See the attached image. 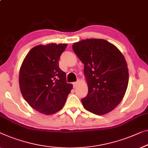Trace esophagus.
<instances>
[{"label": "esophagus", "instance_id": "1", "mask_svg": "<svg viewBox=\"0 0 148 148\" xmlns=\"http://www.w3.org/2000/svg\"><path fill=\"white\" fill-rule=\"evenodd\" d=\"M80 82H81V81L79 80V79H78V80L76 82L73 83V87H77V86H78V85L79 84V83H80Z\"/></svg>", "mask_w": 148, "mask_h": 148}]
</instances>
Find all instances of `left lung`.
Returning a JSON list of instances; mask_svg holds the SVG:
<instances>
[{"label":"left lung","mask_w":148,"mask_h":148,"mask_svg":"<svg viewBox=\"0 0 148 148\" xmlns=\"http://www.w3.org/2000/svg\"><path fill=\"white\" fill-rule=\"evenodd\" d=\"M72 47L84 64L88 93L81 99L83 107L96 115L110 112L121 101L127 88L125 57L114 45L100 38L81 40Z\"/></svg>","instance_id":"left-lung-1"}]
</instances>
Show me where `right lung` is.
Returning <instances> with one entry per match:
<instances>
[{
    "mask_svg": "<svg viewBox=\"0 0 148 148\" xmlns=\"http://www.w3.org/2000/svg\"><path fill=\"white\" fill-rule=\"evenodd\" d=\"M67 44L50 43L34 47L26 55L19 71V86L25 101L34 110L51 115L63 108L73 85L59 60Z\"/></svg>",
    "mask_w": 148,
    "mask_h": 148,
    "instance_id": "right-lung-1",
    "label": "right lung"
}]
</instances>
